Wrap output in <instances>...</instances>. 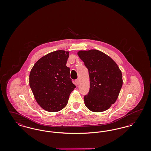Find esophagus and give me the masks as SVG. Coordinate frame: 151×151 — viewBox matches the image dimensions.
<instances>
[{
    "instance_id": "34e87169",
    "label": "esophagus",
    "mask_w": 151,
    "mask_h": 151,
    "mask_svg": "<svg viewBox=\"0 0 151 151\" xmlns=\"http://www.w3.org/2000/svg\"><path fill=\"white\" fill-rule=\"evenodd\" d=\"M75 82H76V84H77V85H78L79 84V79H77L76 81H75Z\"/></svg>"
}]
</instances>
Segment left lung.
<instances>
[{
    "mask_svg": "<svg viewBox=\"0 0 151 151\" xmlns=\"http://www.w3.org/2000/svg\"><path fill=\"white\" fill-rule=\"evenodd\" d=\"M80 58L89 72L90 88L84 97L86 108L93 112L106 110L114 104L122 88V72L115 62L100 51H80Z\"/></svg>",
    "mask_w": 151,
    "mask_h": 151,
    "instance_id": "left-lung-1",
    "label": "left lung"
}]
</instances>
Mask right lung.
<instances>
[{"instance_id": "1", "label": "right lung", "mask_w": 151, "mask_h": 151, "mask_svg": "<svg viewBox=\"0 0 151 151\" xmlns=\"http://www.w3.org/2000/svg\"><path fill=\"white\" fill-rule=\"evenodd\" d=\"M69 52L57 50L40 59L29 75V86L38 105L50 112L58 111L68 103L76 86L66 66Z\"/></svg>"}]
</instances>
